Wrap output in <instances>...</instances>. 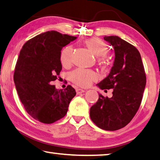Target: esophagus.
Returning <instances> with one entry per match:
<instances>
[{"mask_svg": "<svg viewBox=\"0 0 160 160\" xmlns=\"http://www.w3.org/2000/svg\"><path fill=\"white\" fill-rule=\"evenodd\" d=\"M86 91L83 90V89H81V88H77V94H80V93H82L83 92H85Z\"/></svg>", "mask_w": 160, "mask_h": 160, "instance_id": "34e87169", "label": "esophagus"}]
</instances>
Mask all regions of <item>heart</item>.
Segmentation results:
<instances>
[{
    "label": "heart",
    "instance_id": "heart-1",
    "mask_svg": "<svg viewBox=\"0 0 160 160\" xmlns=\"http://www.w3.org/2000/svg\"><path fill=\"white\" fill-rule=\"evenodd\" d=\"M85 43L89 49L92 50L94 55L97 56L99 62H102L104 60V56L108 53V47L104 41L101 39L93 38L88 39ZM73 51L74 48L72 46H68L64 48L60 55V61L64 67H69L71 65L73 60ZM97 75L96 73L91 70H86L78 69L71 74V79L76 84L86 87L91 83L93 81L96 80Z\"/></svg>",
    "mask_w": 160,
    "mask_h": 160
}]
</instances>
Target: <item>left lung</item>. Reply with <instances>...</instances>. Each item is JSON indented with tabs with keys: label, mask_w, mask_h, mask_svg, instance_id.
<instances>
[{
	"label": "left lung",
	"mask_w": 160,
	"mask_h": 160,
	"mask_svg": "<svg viewBox=\"0 0 160 160\" xmlns=\"http://www.w3.org/2000/svg\"><path fill=\"white\" fill-rule=\"evenodd\" d=\"M113 47L114 61L107 77L98 83L100 89L113 88L112 96L99 98L90 109L97 127L106 131L120 129L129 123L141 105L146 77L140 52L117 36H104Z\"/></svg>",
	"instance_id": "8db88e82"
}]
</instances>
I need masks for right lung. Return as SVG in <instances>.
Masks as SVG:
<instances>
[{
  "label": "right lung",
  "instance_id": "obj_1",
  "mask_svg": "<svg viewBox=\"0 0 160 160\" xmlns=\"http://www.w3.org/2000/svg\"><path fill=\"white\" fill-rule=\"evenodd\" d=\"M76 38L48 31L26 42L19 52L14 73L17 91L27 113L42 123L65 116L77 93L70 85L64 90L52 85L62 70L61 50Z\"/></svg>",
  "mask_w": 160,
  "mask_h": 160
}]
</instances>
